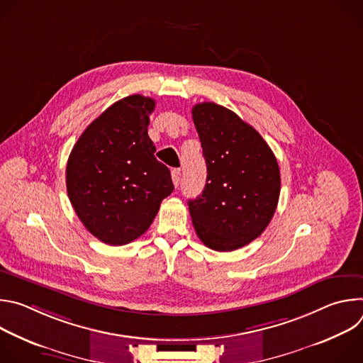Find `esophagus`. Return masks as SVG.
Wrapping results in <instances>:
<instances>
[{
	"label": "esophagus",
	"instance_id": "34e87169",
	"mask_svg": "<svg viewBox=\"0 0 363 363\" xmlns=\"http://www.w3.org/2000/svg\"><path fill=\"white\" fill-rule=\"evenodd\" d=\"M171 175H172L174 185L178 188V185H179V182H181V169H172Z\"/></svg>",
	"mask_w": 363,
	"mask_h": 363
}]
</instances>
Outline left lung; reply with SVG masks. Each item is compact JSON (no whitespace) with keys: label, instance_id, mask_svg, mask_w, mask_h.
<instances>
[{"label":"left lung","instance_id":"8db88e82","mask_svg":"<svg viewBox=\"0 0 363 363\" xmlns=\"http://www.w3.org/2000/svg\"><path fill=\"white\" fill-rule=\"evenodd\" d=\"M206 184L188 201L199 240L216 251H234L270 224L280 195V169L273 150L252 126L213 101L192 108Z\"/></svg>","mask_w":363,"mask_h":363}]
</instances>
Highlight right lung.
I'll return each instance as SVG.
<instances>
[{
    "label": "right lung",
    "mask_w": 363,
    "mask_h": 363,
    "mask_svg": "<svg viewBox=\"0 0 363 363\" xmlns=\"http://www.w3.org/2000/svg\"><path fill=\"white\" fill-rule=\"evenodd\" d=\"M155 100H118L82 133L66 168L69 199L83 225L109 245L140 237L174 191L169 169L147 136Z\"/></svg>",
    "instance_id": "1"
}]
</instances>
